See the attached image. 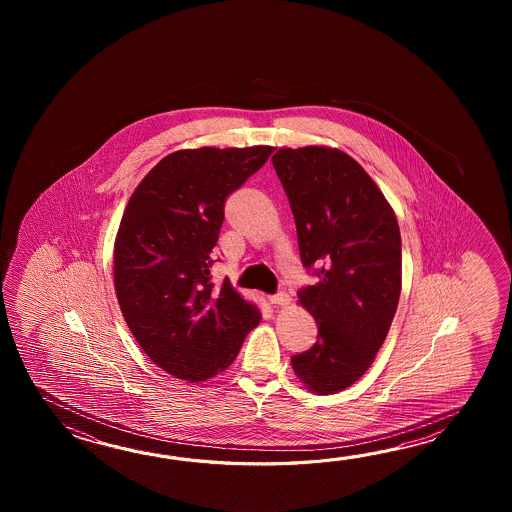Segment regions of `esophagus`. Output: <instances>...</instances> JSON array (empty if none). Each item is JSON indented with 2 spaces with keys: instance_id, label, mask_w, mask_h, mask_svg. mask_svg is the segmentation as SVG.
Returning a JSON list of instances; mask_svg holds the SVG:
<instances>
[{
  "instance_id": "esophagus-1",
  "label": "esophagus",
  "mask_w": 512,
  "mask_h": 512,
  "mask_svg": "<svg viewBox=\"0 0 512 512\" xmlns=\"http://www.w3.org/2000/svg\"><path fill=\"white\" fill-rule=\"evenodd\" d=\"M269 302L272 305H287L291 302V298L287 293L272 294V296H269Z\"/></svg>"
}]
</instances>
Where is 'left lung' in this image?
Wrapping results in <instances>:
<instances>
[{"instance_id": "1", "label": "left lung", "mask_w": 512, "mask_h": 512, "mask_svg": "<svg viewBox=\"0 0 512 512\" xmlns=\"http://www.w3.org/2000/svg\"><path fill=\"white\" fill-rule=\"evenodd\" d=\"M272 164L293 210L302 263L318 278L298 291L300 304L315 316L318 337L291 364L311 392H342L368 371L397 311V218L348 153L282 148Z\"/></svg>"}]
</instances>
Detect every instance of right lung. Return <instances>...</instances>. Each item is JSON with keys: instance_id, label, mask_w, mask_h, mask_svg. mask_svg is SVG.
I'll list each match as a JSON object with an SVG mask.
<instances>
[{"instance_id": "1", "label": "right lung", "mask_w": 512, "mask_h": 512, "mask_svg": "<svg viewBox=\"0 0 512 512\" xmlns=\"http://www.w3.org/2000/svg\"><path fill=\"white\" fill-rule=\"evenodd\" d=\"M271 146L170 153L131 194L113 278L120 311L144 353L183 381L227 370L260 322L229 280L212 282L225 201L267 163Z\"/></svg>"}]
</instances>
